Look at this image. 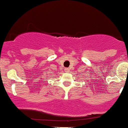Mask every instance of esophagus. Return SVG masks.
Returning <instances> with one entry per match:
<instances>
[{
  "label": "esophagus",
  "instance_id": "34e87169",
  "mask_svg": "<svg viewBox=\"0 0 128 128\" xmlns=\"http://www.w3.org/2000/svg\"><path fill=\"white\" fill-rule=\"evenodd\" d=\"M64 71H65L66 72H68L70 71V70H69V68H66L64 69Z\"/></svg>",
  "mask_w": 128,
  "mask_h": 128
}]
</instances>
